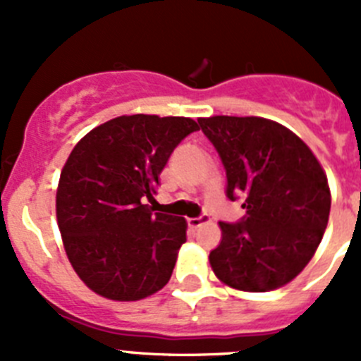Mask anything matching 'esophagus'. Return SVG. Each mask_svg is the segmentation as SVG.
Wrapping results in <instances>:
<instances>
[{
    "label": "esophagus",
    "instance_id": "obj_1",
    "mask_svg": "<svg viewBox=\"0 0 361 361\" xmlns=\"http://www.w3.org/2000/svg\"><path fill=\"white\" fill-rule=\"evenodd\" d=\"M208 220V215H200L197 216V219H188V224H190V228H200V226L206 224Z\"/></svg>",
    "mask_w": 361,
    "mask_h": 361
}]
</instances>
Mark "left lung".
I'll return each instance as SVG.
<instances>
[{
    "instance_id": "left-lung-1",
    "label": "left lung",
    "mask_w": 361,
    "mask_h": 361,
    "mask_svg": "<svg viewBox=\"0 0 361 361\" xmlns=\"http://www.w3.org/2000/svg\"><path fill=\"white\" fill-rule=\"evenodd\" d=\"M219 152L228 199H244L237 224L219 222L213 273L238 291L279 289L304 271L324 237L331 190L324 168L296 133L264 117H200Z\"/></svg>"
}]
</instances>
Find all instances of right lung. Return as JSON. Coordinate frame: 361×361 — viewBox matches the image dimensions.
<instances>
[{"mask_svg": "<svg viewBox=\"0 0 361 361\" xmlns=\"http://www.w3.org/2000/svg\"><path fill=\"white\" fill-rule=\"evenodd\" d=\"M190 117L121 116L99 124L75 145L56 193L57 226L73 271L108 300L135 302L161 291L188 224L153 213L159 175L184 137Z\"/></svg>", "mask_w": 361, "mask_h": 361, "instance_id": "add662e5", "label": "right lung"}]
</instances>
